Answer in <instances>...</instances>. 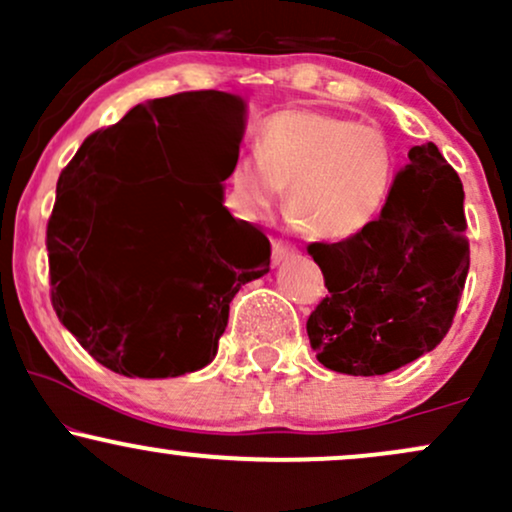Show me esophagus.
Masks as SVG:
<instances>
[{
	"mask_svg": "<svg viewBox=\"0 0 512 512\" xmlns=\"http://www.w3.org/2000/svg\"><path fill=\"white\" fill-rule=\"evenodd\" d=\"M296 252H298L296 245L284 243V240H279V238H272V262L274 264L289 260V257L296 255Z\"/></svg>",
	"mask_w": 512,
	"mask_h": 512,
	"instance_id": "obj_1",
	"label": "esophagus"
}]
</instances>
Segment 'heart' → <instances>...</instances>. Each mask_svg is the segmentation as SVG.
<instances>
[{
    "label": "heart",
    "mask_w": 512,
    "mask_h": 512,
    "mask_svg": "<svg viewBox=\"0 0 512 512\" xmlns=\"http://www.w3.org/2000/svg\"><path fill=\"white\" fill-rule=\"evenodd\" d=\"M257 154L228 170V199L260 221L284 195L315 236H361L383 216L397 185V151L378 127L320 110H279L257 132Z\"/></svg>",
    "instance_id": "1"
}]
</instances>
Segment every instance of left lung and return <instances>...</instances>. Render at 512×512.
Listing matches in <instances>:
<instances>
[{
  "mask_svg": "<svg viewBox=\"0 0 512 512\" xmlns=\"http://www.w3.org/2000/svg\"><path fill=\"white\" fill-rule=\"evenodd\" d=\"M460 175L433 142L414 146L390 204L361 236L310 243L330 296L308 317L317 361L385 375L436 349L469 272Z\"/></svg>",
  "mask_w": 512,
  "mask_h": 512,
  "instance_id": "obj_1",
  "label": "left lung"
}]
</instances>
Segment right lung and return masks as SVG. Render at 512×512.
<instances>
[{"label":"right lung","instance_id":"obj_1","mask_svg":"<svg viewBox=\"0 0 512 512\" xmlns=\"http://www.w3.org/2000/svg\"><path fill=\"white\" fill-rule=\"evenodd\" d=\"M243 129L238 96L175 93L93 132L62 170L45 238L52 308L113 373L175 378L204 368L233 296L269 272L267 236L233 219L221 185L163 178L207 161L192 134L214 132L223 156L238 158ZM231 166L216 168L219 182Z\"/></svg>","mask_w":512,"mask_h":512}]
</instances>
